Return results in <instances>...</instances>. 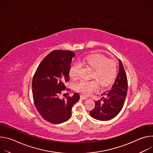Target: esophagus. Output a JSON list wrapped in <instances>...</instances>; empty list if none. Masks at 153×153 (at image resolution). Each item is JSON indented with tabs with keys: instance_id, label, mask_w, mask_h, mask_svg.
Returning <instances> with one entry per match:
<instances>
[{
	"instance_id": "esophagus-1",
	"label": "esophagus",
	"mask_w": 153,
	"mask_h": 153,
	"mask_svg": "<svg viewBox=\"0 0 153 153\" xmlns=\"http://www.w3.org/2000/svg\"><path fill=\"white\" fill-rule=\"evenodd\" d=\"M80 97L81 99H87V97H86V96H83V95H82V94L80 96Z\"/></svg>"
}]
</instances>
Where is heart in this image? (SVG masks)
Here are the masks:
<instances>
[{"label": "heart", "mask_w": 153, "mask_h": 153, "mask_svg": "<svg viewBox=\"0 0 153 153\" xmlns=\"http://www.w3.org/2000/svg\"><path fill=\"white\" fill-rule=\"evenodd\" d=\"M83 62L89 65L93 71L91 80H82L76 86V90L86 96L90 95L98 88V82L102 87L110 85L115 79L117 74V63L113 59H108L103 55L93 54L85 56ZM80 65L74 63L70 69V75L71 78L76 79L79 77Z\"/></svg>", "instance_id": "b5f03b06"}]
</instances>
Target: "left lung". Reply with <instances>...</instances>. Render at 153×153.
Returning a JSON list of instances; mask_svg holds the SVG:
<instances>
[{
  "label": "left lung",
  "mask_w": 153,
  "mask_h": 153,
  "mask_svg": "<svg viewBox=\"0 0 153 153\" xmlns=\"http://www.w3.org/2000/svg\"><path fill=\"white\" fill-rule=\"evenodd\" d=\"M119 73L111 89L103 93L104 97L95 102V107L90 113L97 120L106 121L115 117L121 111L128 90V80L123 64L119 60Z\"/></svg>",
  "instance_id": "left-lung-1"
}]
</instances>
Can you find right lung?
Masks as SVG:
<instances>
[{
    "mask_svg": "<svg viewBox=\"0 0 153 153\" xmlns=\"http://www.w3.org/2000/svg\"><path fill=\"white\" fill-rule=\"evenodd\" d=\"M75 53L67 50H54L42 60L33 78L32 92L35 106L45 120L54 124L68 120L73 106L80 99L78 93L61 99L66 89L70 69Z\"/></svg>",
    "mask_w": 153,
    "mask_h": 153,
    "instance_id": "add662e5",
    "label": "right lung"
}]
</instances>
